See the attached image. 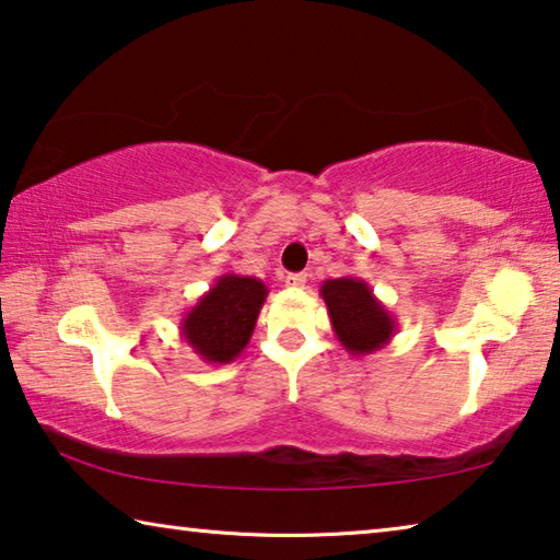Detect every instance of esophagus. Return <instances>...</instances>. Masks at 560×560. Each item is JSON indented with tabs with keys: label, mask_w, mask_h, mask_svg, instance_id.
I'll use <instances>...</instances> for the list:
<instances>
[{
	"label": "esophagus",
	"mask_w": 560,
	"mask_h": 560,
	"mask_svg": "<svg viewBox=\"0 0 560 560\" xmlns=\"http://www.w3.org/2000/svg\"><path fill=\"white\" fill-rule=\"evenodd\" d=\"M305 282H307V275L305 272H288L285 275V285L288 288H305Z\"/></svg>",
	"instance_id": "esophagus-1"
}]
</instances>
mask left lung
Listing matches in <instances>:
<instances>
[{"instance_id":"8db88e82","label":"left lung","mask_w":560,"mask_h":560,"mask_svg":"<svg viewBox=\"0 0 560 560\" xmlns=\"http://www.w3.org/2000/svg\"><path fill=\"white\" fill-rule=\"evenodd\" d=\"M337 340L352 357L382 350L397 335V319L360 278L325 280L319 288Z\"/></svg>"}]
</instances>
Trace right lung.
<instances>
[{
    "mask_svg": "<svg viewBox=\"0 0 560 560\" xmlns=\"http://www.w3.org/2000/svg\"><path fill=\"white\" fill-rule=\"evenodd\" d=\"M268 285L247 275H220L180 319V337L200 360L228 364L247 347Z\"/></svg>",
    "mask_w": 560,
    "mask_h": 560,
    "instance_id": "right-lung-1",
    "label": "right lung"
}]
</instances>
